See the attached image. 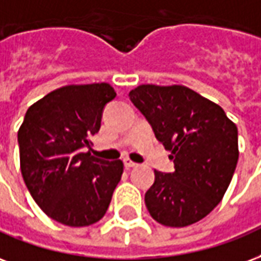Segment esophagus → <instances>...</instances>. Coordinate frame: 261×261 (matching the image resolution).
<instances>
[{
  "mask_svg": "<svg viewBox=\"0 0 261 261\" xmlns=\"http://www.w3.org/2000/svg\"><path fill=\"white\" fill-rule=\"evenodd\" d=\"M123 165L126 167V168H133V167H136V163H133L132 160L129 159H123Z\"/></svg>",
  "mask_w": 261,
  "mask_h": 261,
  "instance_id": "esophagus-1",
  "label": "esophagus"
}]
</instances>
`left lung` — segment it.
I'll use <instances>...</instances> for the list:
<instances>
[{
  "label": "left lung",
  "mask_w": 261,
  "mask_h": 261,
  "mask_svg": "<svg viewBox=\"0 0 261 261\" xmlns=\"http://www.w3.org/2000/svg\"><path fill=\"white\" fill-rule=\"evenodd\" d=\"M129 97L174 160V172L154 171L144 195L150 216L165 227L200 221L231 184L239 157L237 125L220 106L185 86L142 85Z\"/></svg>",
  "instance_id": "left-lung-1"
}]
</instances>
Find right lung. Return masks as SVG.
Returning a JSON list of instances; mask_svg holds the SVG:
<instances>
[{
  "mask_svg": "<svg viewBox=\"0 0 261 261\" xmlns=\"http://www.w3.org/2000/svg\"><path fill=\"white\" fill-rule=\"evenodd\" d=\"M115 96L108 83L64 86L29 107L19 128L24 184L40 208L64 225L100 221L121 180V160L83 153L100 130L104 107Z\"/></svg>",
  "mask_w": 261,
  "mask_h": 261,
  "instance_id": "1",
  "label": "right lung"
}]
</instances>
